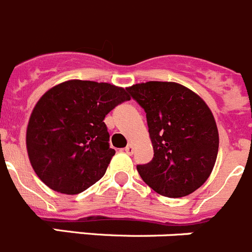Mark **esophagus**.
I'll return each instance as SVG.
<instances>
[{
	"instance_id": "1",
	"label": "esophagus",
	"mask_w": 252,
	"mask_h": 252,
	"mask_svg": "<svg viewBox=\"0 0 252 252\" xmlns=\"http://www.w3.org/2000/svg\"><path fill=\"white\" fill-rule=\"evenodd\" d=\"M124 151H126V154H129V156H130V154H133V152H134V148H133V146H131V144H128Z\"/></svg>"
}]
</instances>
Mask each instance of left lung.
<instances>
[{
    "label": "left lung",
    "mask_w": 252,
    "mask_h": 252,
    "mask_svg": "<svg viewBox=\"0 0 252 252\" xmlns=\"http://www.w3.org/2000/svg\"><path fill=\"white\" fill-rule=\"evenodd\" d=\"M147 117L153 159L138 164L142 180L171 198L191 194L207 181L219 152V130L207 104L177 83L148 81L126 88Z\"/></svg>",
    "instance_id": "obj_1"
}]
</instances>
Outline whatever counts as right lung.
Here are the masks:
<instances>
[{"label":"right lung","mask_w":252,"mask_h":252,"mask_svg":"<svg viewBox=\"0 0 252 252\" xmlns=\"http://www.w3.org/2000/svg\"><path fill=\"white\" fill-rule=\"evenodd\" d=\"M126 100L123 88L88 80L65 81L45 93L26 131L27 153L38 178L65 194L98 182L115 154L104 119Z\"/></svg>","instance_id":"add662e5"}]
</instances>
